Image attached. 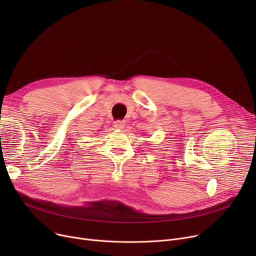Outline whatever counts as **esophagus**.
<instances>
[{
  "instance_id": "obj_1",
  "label": "esophagus",
  "mask_w": 256,
  "mask_h": 256,
  "mask_svg": "<svg viewBox=\"0 0 256 256\" xmlns=\"http://www.w3.org/2000/svg\"><path fill=\"white\" fill-rule=\"evenodd\" d=\"M126 126L124 121H121V120H117L114 122V128L117 130H122Z\"/></svg>"
}]
</instances>
